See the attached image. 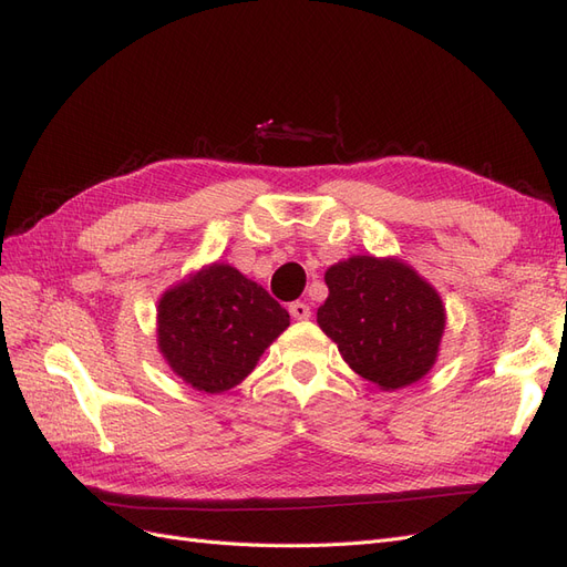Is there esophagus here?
I'll return each instance as SVG.
<instances>
[{"label":"esophagus","instance_id":"34e87169","mask_svg":"<svg viewBox=\"0 0 567 567\" xmlns=\"http://www.w3.org/2000/svg\"><path fill=\"white\" fill-rule=\"evenodd\" d=\"M288 312H290V317H293V319H310L312 317V310H310V305H307V302H290L288 305Z\"/></svg>","mask_w":567,"mask_h":567}]
</instances>
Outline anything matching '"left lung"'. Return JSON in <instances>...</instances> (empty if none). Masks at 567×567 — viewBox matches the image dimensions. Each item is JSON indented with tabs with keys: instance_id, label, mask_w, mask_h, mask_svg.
<instances>
[{
	"instance_id": "1",
	"label": "left lung",
	"mask_w": 567,
	"mask_h": 567,
	"mask_svg": "<svg viewBox=\"0 0 567 567\" xmlns=\"http://www.w3.org/2000/svg\"><path fill=\"white\" fill-rule=\"evenodd\" d=\"M323 279L329 298L317 321L362 379L398 390L431 371L444 331V307L414 269L357 255L333 265Z\"/></svg>"
}]
</instances>
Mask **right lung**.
I'll list each match as a JSON object with an SVG mask.
<instances>
[{"instance_id": "right-lung-1", "label": "right lung", "mask_w": 567, "mask_h": 567, "mask_svg": "<svg viewBox=\"0 0 567 567\" xmlns=\"http://www.w3.org/2000/svg\"><path fill=\"white\" fill-rule=\"evenodd\" d=\"M288 312L229 265H213L169 288L158 305V346L182 381L203 392L241 383Z\"/></svg>"}]
</instances>
